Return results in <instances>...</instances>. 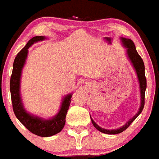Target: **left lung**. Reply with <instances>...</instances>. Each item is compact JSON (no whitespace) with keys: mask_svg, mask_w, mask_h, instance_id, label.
<instances>
[{"mask_svg":"<svg viewBox=\"0 0 159 159\" xmlns=\"http://www.w3.org/2000/svg\"><path fill=\"white\" fill-rule=\"evenodd\" d=\"M121 39H122V42L123 43H124V47L128 48L127 53H128V57H129L130 60H131V62H132L133 66L135 68V71H136L137 76H138L139 81L140 93H141V106H140L138 113H137L135 116L133 117V118H131L125 125L123 126L122 128H118V129H104V128H101V127H99V126L97 125V124L93 120V119L90 117V118H91V120H92L93 124L94 127H95L98 131H100L101 132L105 133V134H109V135H116V134H119V133H121L122 131H125V130L131 125V123L137 118V116L142 112L143 109L144 104H145V92L146 89H147V79H146L145 77V66H144L143 61L142 58L140 57V55H139L138 52H137L136 49H135V46L132 40H131L129 39L126 38H122Z\"/></svg>","mask_w":159,"mask_h":159,"instance_id":"8db88e82","label":"left lung"}]
</instances>
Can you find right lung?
<instances>
[{
	"label": "right lung",
	"mask_w": 159,
	"mask_h": 159,
	"mask_svg": "<svg viewBox=\"0 0 159 159\" xmlns=\"http://www.w3.org/2000/svg\"><path fill=\"white\" fill-rule=\"evenodd\" d=\"M44 39L45 37L43 36L33 37L17 54L14 60L12 73L10 78V92H11V99H12L13 111L20 122L28 131L35 135L42 137H48L60 132L63 128L72 95L71 94L67 95L64 98L59 112L54 118L49 120H44L43 119L32 116L28 114L23 108L20 96V80L21 70L28 55V49L34 43L43 40Z\"/></svg>",
	"instance_id": "obj_1"
}]
</instances>
